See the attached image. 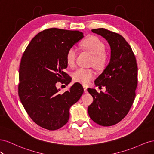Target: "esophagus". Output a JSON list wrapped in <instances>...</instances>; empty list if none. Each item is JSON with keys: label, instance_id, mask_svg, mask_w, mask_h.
<instances>
[{"label": "esophagus", "instance_id": "esophagus-1", "mask_svg": "<svg viewBox=\"0 0 154 154\" xmlns=\"http://www.w3.org/2000/svg\"><path fill=\"white\" fill-rule=\"evenodd\" d=\"M87 88H88V86L86 85H83V89H84V91L85 92H87Z\"/></svg>", "mask_w": 154, "mask_h": 154}]
</instances>
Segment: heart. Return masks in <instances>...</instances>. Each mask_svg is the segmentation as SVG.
Here are the masks:
<instances>
[{"mask_svg": "<svg viewBox=\"0 0 154 154\" xmlns=\"http://www.w3.org/2000/svg\"><path fill=\"white\" fill-rule=\"evenodd\" d=\"M82 46L93 54L92 64L97 69H103L106 65L108 57L105 53V45L96 36L88 37L83 41ZM77 55L76 49L72 47L70 48L66 54V61L69 66H72L75 63ZM95 76L93 69L78 68L73 73V78L76 82L87 84Z\"/></svg>", "mask_w": 154, "mask_h": 154, "instance_id": "b5f03b06", "label": "heart"}]
</instances>
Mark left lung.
<instances>
[{
    "label": "left lung",
    "mask_w": 154,
    "mask_h": 154,
    "mask_svg": "<svg viewBox=\"0 0 154 154\" xmlns=\"http://www.w3.org/2000/svg\"><path fill=\"white\" fill-rule=\"evenodd\" d=\"M92 32L107 40L111 51L109 64L94 82L96 86L105 87L106 91L88 88L94 100L87 110L95 123L109 127L122 121L133 104L137 85L136 59L122 35L104 28Z\"/></svg>",
    "instance_id": "obj_1"
}]
</instances>
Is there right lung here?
Instances as JSON below:
<instances>
[{"instance_id": "obj_1", "label": "right lung", "mask_w": 154, "mask_h": 154, "mask_svg": "<svg viewBox=\"0 0 154 154\" xmlns=\"http://www.w3.org/2000/svg\"><path fill=\"white\" fill-rule=\"evenodd\" d=\"M83 38L79 31L48 29L31 40L23 54L18 95L27 114L41 127L49 130L62 127L69 119L70 107L83 94L79 83L63 94L56 86L68 76L63 71L67 67V51ZM65 83L67 85L70 82Z\"/></svg>"}]
</instances>
